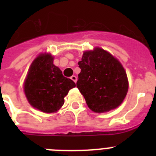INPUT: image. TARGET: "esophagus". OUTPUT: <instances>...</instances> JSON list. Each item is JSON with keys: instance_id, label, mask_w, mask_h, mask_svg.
I'll use <instances>...</instances> for the list:
<instances>
[{"instance_id": "obj_1", "label": "esophagus", "mask_w": 156, "mask_h": 156, "mask_svg": "<svg viewBox=\"0 0 156 156\" xmlns=\"http://www.w3.org/2000/svg\"><path fill=\"white\" fill-rule=\"evenodd\" d=\"M71 80H73V81H74V82H76V81H77V77L76 76H71Z\"/></svg>"}]
</instances>
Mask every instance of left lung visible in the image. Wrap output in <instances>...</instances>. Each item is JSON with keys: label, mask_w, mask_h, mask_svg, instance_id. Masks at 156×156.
<instances>
[{"label": "left lung", "mask_w": 156, "mask_h": 156, "mask_svg": "<svg viewBox=\"0 0 156 156\" xmlns=\"http://www.w3.org/2000/svg\"><path fill=\"white\" fill-rule=\"evenodd\" d=\"M76 87L87 106L102 113L116 108L128 91L126 71L118 59L100 48L83 52Z\"/></svg>", "instance_id": "1"}]
</instances>
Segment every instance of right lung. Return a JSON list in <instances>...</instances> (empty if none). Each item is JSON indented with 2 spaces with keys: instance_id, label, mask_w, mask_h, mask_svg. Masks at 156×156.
<instances>
[{
  "instance_id": "1",
  "label": "right lung",
  "mask_w": 156,
  "mask_h": 156,
  "mask_svg": "<svg viewBox=\"0 0 156 156\" xmlns=\"http://www.w3.org/2000/svg\"><path fill=\"white\" fill-rule=\"evenodd\" d=\"M51 54H41L32 62L24 82V92L34 108L46 113L55 112L64 104L69 90L76 87L53 64Z\"/></svg>"
}]
</instances>
